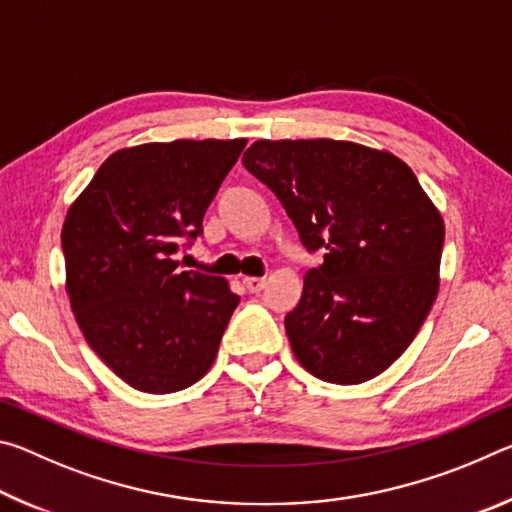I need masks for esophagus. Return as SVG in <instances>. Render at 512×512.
Returning a JSON list of instances; mask_svg holds the SVG:
<instances>
[{
    "mask_svg": "<svg viewBox=\"0 0 512 512\" xmlns=\"http://www.w3.org/2000/svg\"><path fill=\"white\" fill-rule=\"evenodd\" d=\"M266 280L264 277H244V287L250 291V293H259L264 289Z\"/></svg>",
    "mask_w": 512,
    "mask_h": 512,
    "instance_id": "esophagus-1",
    "label": "esophagus"
}]
</instances>
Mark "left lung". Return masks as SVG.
Instances as JSON below:
<instances>
[{
    "label": "left lung",
    "instance_id": "8db88e82",
    "mask_svg": "<svg viewBox=\"0 0 512 512\" xmlns=\"http://www.w3.org/2000/svg\"><path fill=\"white\" fill-rule=\"evenodd\" d=\"M244 167L282 203L309 268L284 316L311 375L361 384L409 348L438 293L443 219L415 173L386 151L336 140H259Z\"/></svg>",
    "mask_w": 512,
    "mask_h": 512
}]
</instances>
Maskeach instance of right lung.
<instances>
[{
	"mask_svg": "<svg viewBox=\"0 0 512 512\" xmlns=\"http://www.w3.org/2000/svg\"><path fill=\"white\" fill-rule=\"evenodd\" d=\"M246 140L153 142L112 153L63 225L67 293L85 341L144 393H176L214 363L239 296L223 277L178 271L173 255Z\"/></svg>",
	"mask_w": 512,
	"mask_h": 512,
	"instance_id": "obj_1",
	"label": "right lung"
}]
</instances>
